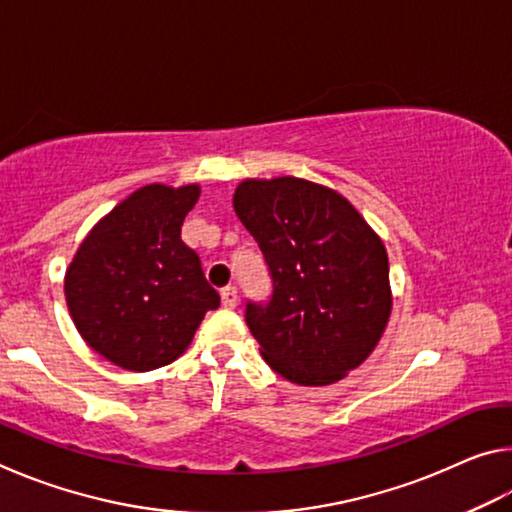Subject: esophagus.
Listing matches in <instances>:
<instances>
[{
	"label": "esophagus",
	"mask_w": 512,
	"mask_h": 512,
	"mask_svg": "<svg viewBox=\"0 0 512 512\" xmlns=\"http://www.w3.org/2000/svg\"><path fill=\"white\" fill-rule=\"evenodd\" d=\"M221 302H223V307L235 309L237 302H239V291H237L235 287H225V289H221Z\"/></svg>",
	"instance_id": "34e87169"
}]
</instances>
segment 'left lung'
<instances>
[{
  "label": "left lung",
  "mask_w": 512,
  "mask_h": 512,
  "mask_svg": "<svg viewBox=\"0 0 512 512\" xmlns=\"http://www.w3.org/2000/svg\"><path fill=\"white\" fill-rule=\"evenodd\" d=\"M232 205L271 275V298L246 302L264 361L293 384L343 379L391 316L381 239L341 194L309 180H244Z\"/></svg>",
  "instance_id": "1"
}]
</instances>
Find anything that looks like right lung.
<instances>
[{"label": "right lung", "instance_id": "obj_1", "mask_svg": "<svg viewBox=\"0 0 512 512\" xmlns=\"http://www.w3.org/2000/svg\"><path fill=\"white\" fill-rule=\"evenodd\" d=\"M198 185H146L94 225L69 264L65 298L79 334L119 368L176 361L221 305L201 259L180 239Z\"/></svg>", "mask_w": 512, "mask_h": 512}]
</instances>
